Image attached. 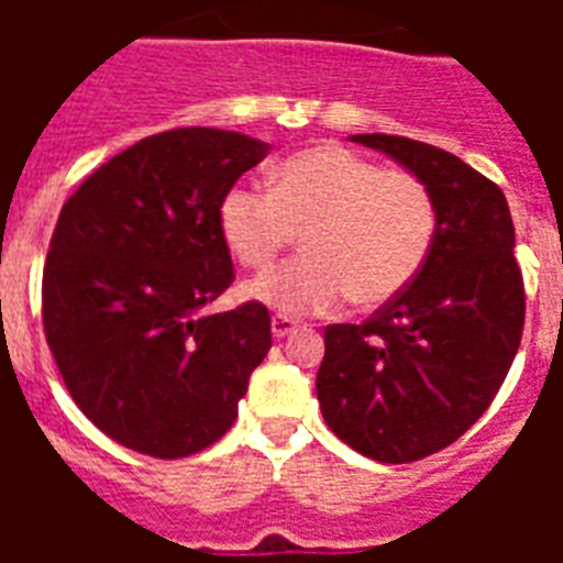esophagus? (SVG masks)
<instances>
[{
	"label": "esophagus",
	"mask_w": 563,
	"mask_h": 563,
	"mask_svg": "<svg viewBox=\"0 0 563 563\" xmlns=\"http://www.w3.org/2000/svg\"><path fill=\"white\" fill-rule=\"evenodd\" d=\"M295 330H298V321H291V318H286V316L272 318V333L277 342H280V339H286V335L295 333Z\"/></svg>",
	"instance_id": "34e87169"
}]
</instances>
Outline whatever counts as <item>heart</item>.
I'll use <instances>...</instances> for the list:
<instances>
[{
	"instance_id": "heart-1",
	"label": "heart",
	"mask_w": 563,
	"mask_h": 563,
	"mask_svg": "<svg viewBox=\"0 0 563 563\" xmlns=\"http://www.w3.org/2000/svg\"><path fill=\"white\" fill-rule=\"evenodd\" d=\"M219 230L230 254L256 272L300 233L307 254L247 283L245 295L286 318L324 316L344 298L376 309L409 289L435 242L438 203L418 175L324 143L286 157L272 189H224Z\"/></svg>"
}]
</instances>
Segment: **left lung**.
I'll return each mask as SVG.
<instances>
[{
    "label": "left lung",
    "mask_w": 563,
    "mask_h": 563,
    "mask_svg": "<svg viewBox=\"0 0 563 563\" xmlns=\"http://www.w3.org/2000/svg\"><path fill=\"white\" fill-rule=\"evenodd\" d=\"M351 140L432 189L438 230L409 289L365 324L327 327L318 402L356 453L418 462L482 418L515 362L526 316L515 224L503 189L455 154L409 136Z\"/></svg>",
    "instance_id": "1"
}]
</instances>
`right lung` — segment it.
<instances>
[{
    "mask_svg": "<svg viewBox=\"0 0 563 563\" xmlns=\"http://www.w3.org/2000/svg\"><path fill=\"white\" fill-rule=\"evenodd\" d=\"M272 145L221 128L145 136L64 203L43 268L48 351L75 406L128 450L184 459L236 420L272 316H210L233 283L219 201Z\"/></svg>",
    "mask_w": 563,
    "mask_h": 563,
    "instance_id": "right-lung-1",
    "label": "right lung"
}]
</instances>
